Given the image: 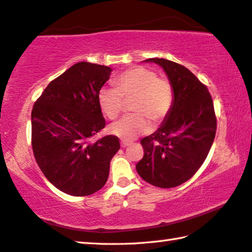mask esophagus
I'll return each instance as SVG.
<instances>
[{
	"label": "esophagus",
	"mask_w": 252,
	"mask_h": 252,
	"mask_svg": "<svg viewBox=\"0 0 252 252\" xmlns=\"http://www.w3.org/2000/svg\"><path fill=\"white\" fill-rule=\"evenodd\" d=\"M121 145H122V148H127V146H129V145H131V142H127V141H122V143H121Z\"/></svg>",
	"instance_id": "34e87169"
}]
</instances>
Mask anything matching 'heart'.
Listing matches in <instances>:
<instances>
[{
	"mask_svg": "<svg viewBox=\"0 0 252 252\" xmlns=\"http://www.w3.org/2000/svg\"><path fill=\"white\" fill-rule=\"evenodd\" d=\"M124 100L130 101L135 114L111 124L109 130L115 136L131 141L151 130V123L158 125L166 118L173 102V90L168 80L142 66L126 69L115 81V89H101L98 101L102 113L116 119L122 113Z\"/></svg>",
	"mask_w": 252,
	"mask_h": 252,
	"instance_id": "obj_1",
	"label": "heart"
}]
</instances>
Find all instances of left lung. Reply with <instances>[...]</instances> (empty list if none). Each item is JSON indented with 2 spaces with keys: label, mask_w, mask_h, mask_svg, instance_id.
I'll return each mask as SVG.
<instances>
[{
  "label": "left lung",
  "mask_w": 252,
  "mask_h": 252,
  "mask_svg": "<svg viewBox=\"0 0 252 252\" xmlns=\"http://www.w3.org/2000/svg\"><path fill=\"white\" fill-rule=\"evenodd\" d=\"M144 62L163 68L173 102L158 130L141 141L144 157L136 170L156 187H177L195 175L210 152L216 131L214 104L207 88L183 65L164 59Z\"/></svg>",
  "instance_id": "left-lung-1"
}]
</instances>
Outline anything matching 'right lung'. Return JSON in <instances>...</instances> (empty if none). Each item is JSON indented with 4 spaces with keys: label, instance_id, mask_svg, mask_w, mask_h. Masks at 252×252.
Wrapping results in <instances>:
<instances>
[{
    "label": "right lung",
    "instance_id": "right-lung-1",
    "mask_svg": "<svg viewBox=\"0 0 252 252\" xmlns=\"http://www.w3.org/2000/svg\"><path fill=\"white\" fill-rule=\"evenodd\" d=\"M110 67L80 62L50 82L33 104L32 144L50 184L71 196H88L107 183L119 139L108 135L92 142L104 121L99 91Z\"/></svg>",
    "mask_w": 252,
    "mask_h": 252
}]
</instances>
